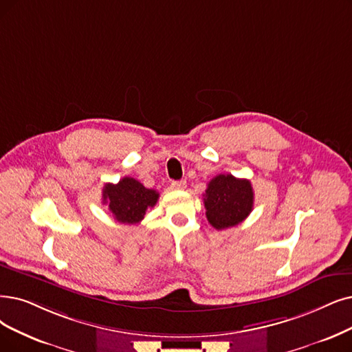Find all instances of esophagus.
I'll return each instance as SVG.
<instances>
[{
	"label": "esophagus",
	"instance_id": "esophagus-1",
	"mask_svg": "<svg viewBox=\"0 0 352 352\" xmlns=\"http://www.w3.org/2000/svg\"><path fill=\"white\" fill-rule=\"evenodd\" d=\"M185 188H186V180H173L172 182V189L184 190Z\"/></svg>",
	"mask_w": 352,
	"mask_h": 352
}]
</instances>
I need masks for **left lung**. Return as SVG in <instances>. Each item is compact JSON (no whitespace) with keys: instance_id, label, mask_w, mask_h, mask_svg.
Segmentation results:
<instances>
[{"instance_id":"left-lung-1","label":"left lung","mask_w":352,"mask_h":352,"mask_svg":"<svg viewBox=\"0 0 352 352\" xmlns=\"http://www.w3.org/2000/svg\"><path fill=\"white\" fill-rule=\"evenodd\" d=\"M208 222L215 230H227L241 223L252 210L254 192L251 182L232 175H218L204 193Z\"/></svg>"}]
</instances>
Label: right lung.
<instances>
[{
	"label": "right lung",
	"mask_w": 352,
	"mask_h": 352,
	"mask_svg": "<svg viewBox=\"0 0 352 352\" xmlns=\"http://www.w3.org/2000/svg\"><path fill=\"white\" fill-rule=\"evenodd\" d=\"M159 192L144 188L134 177L125 176L118 184H107L102 189V204L121 223H138L147 209L156 205Z\"/></svg>",
	"instance_id": "1"
}]
</instances>
